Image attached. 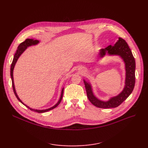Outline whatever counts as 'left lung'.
<instances>
[{
  "mask_svg": "<svg viewBox=\"0 0 148 148\" xmlns=\"http://www.w3.org/2000/svg\"><path fill=\"white\" fill-rule=\"evenodd\" d=\"M106 53L110 55H119L123 59L125 64L126 79L125 86L122 92L118 96L110 98L107 101H103L97 99L93 94L90 83L84 80L89 100L93 105L102 108H114L121 104L133 92L134 88L136 79L135 59L128 44L123 39L119 38V40L116 42L114 45L112 46L110 45L105 49H101L99 55L101 57H103Z\"/></svg>",
  "mask_w": 148,
  "mask_h": 148,
  "instance_id": "8db88e82",
  "label": "left lung"
}]
</instances>
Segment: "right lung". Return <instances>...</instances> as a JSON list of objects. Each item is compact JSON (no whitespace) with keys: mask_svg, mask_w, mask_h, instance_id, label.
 <instances>
[{"mask_svg":"<svg viewBox=\"0 0 148 148\" xmlns=\"http://www.w3.org/2000/svg\"><path fill=\"white\" fill-rule=\"evenodd\" d=\"M39 42V41L38 40H32V39H26V40L23 41V42H21L18 47L17 48V50L16 51V52H15V54H14V59H13V60H12V62L11 64V80H12V88H13V90H14V94L15 95V97H17V98L18 99V100L20 102H21L23 104H24L25 106H26L28 108H29V109L30 110L32 111H34V112H38V113H44V112H48L49 110H51L52 109H53V108H56L60 103V101H62V97H63V94H64V88L62 89V92H61V95H60V98L59 100V101L58 102V103L54 105L53 107L50 108H48V109H45V110H35V109H32V108H30L29 107H28L27 106L25 105L24 103H23L20 100V99L18 98L17 94L16 92H15V87H14V79H13V70H14V66H15V64H16V62L18 59V58L20 57V56L21 55V54L23 53V52L26 49L27 47L29 46H30V45H36Z\"/></svg>","mask_w":148,"mask_h":148,"instance_id":"obj_1","label":"right lung"}]
</instances>
